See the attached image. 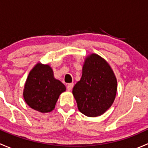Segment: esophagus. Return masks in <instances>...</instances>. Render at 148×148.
Here are the masks:
<instances>
[{
    "mask_svg": "<svg viewBox=\"0 0 148 148\" xmlns=\"http://www.w3.org/2000/svg\"><path fill=\"white\" fill-rule=\"evenodd\" d=\"M73 87H74V84L70 83V84H69L68 85H67L66 89H67V90L70 91V90H71V89H72Z\"/></svg>",
    "mask_w": 148,
    "mask_h": 148,
    "instance_id": "obj_1",
    "label": "esophagus"
}]
</instances>
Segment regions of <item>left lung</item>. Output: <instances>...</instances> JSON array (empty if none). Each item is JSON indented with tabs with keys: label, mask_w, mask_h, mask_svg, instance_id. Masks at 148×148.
<instances>
[{
	"label": "left lung",
	"mask_w": 148,
	"mask_h": 148,
	"mask_svg": "<svg viewBox=\"0 0 148 148\" xmlns=\"http://www.w3.org/2000/svg\"><path fill=\"white\" fill-rule=\"evenodd\" d=\"M78 109L88 117H97L112 106L117 93V79L111 67L97 54L87 56L82 76L73 88Z\"/></svg>",
	"instance_id": "1"
}]
</instances>
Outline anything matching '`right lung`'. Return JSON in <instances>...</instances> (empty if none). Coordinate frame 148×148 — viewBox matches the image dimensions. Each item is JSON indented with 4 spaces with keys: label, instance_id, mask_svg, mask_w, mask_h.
<instances>
[{
    "label": "right lung",
    "instance_id": "1",
    "mask_svg": "<svg viewBox=\"0 0 148 148\" xmlns=\"http://www.w3.org/2000/svg\"><path fill=\"white\" fill-rule=\"evenodd\" d=\"M65 90L64 85L54 79L53 71L49 65L37 64L28 74L23 97L34 110L49 112L54 109L59 95Z\"/></svg>",
    "mask_w": 148,
    "mask_h": 148
}]
</instances>
